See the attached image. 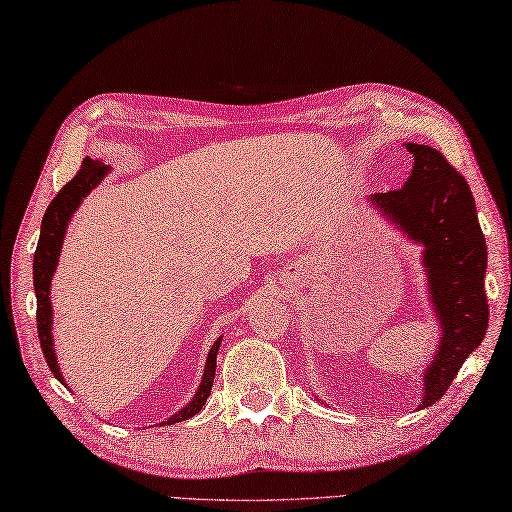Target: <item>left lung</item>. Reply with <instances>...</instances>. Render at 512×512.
Segmentation results:
<instances>
[{
	"label": "left lung",
	"mask_w": 512,
	"mask_h": 512,
	"mask_svg": "<svg viewBox=\"0 0 512 512\" xmlns=\"http://www.w3.org/2000/svg\"><path fill=\"white\" fill-rule=\"evenodd\" d=\"M414 167L401 189L374 194L372 202L426 247L430 301L443 334L435 361L423 376L421 408L437 403L488 327L486 238L466 178L428 144H406Z\"/></svg>",
	"instance_id": "1"
}]
</instances>
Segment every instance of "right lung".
<instances>
[{
  "instance_id": "add662e5",
  "label": "right lung",
  "mask_w": 512,
  "mask_h": 512,
  "mask_svg": "<svg viewBox=\"0 0 512 512\" xmlns=\"http://www.w3.org/2000/svg\"><path fill=\"white\" fill-rule=\"evenodd\" d=\"M104 173H106V167L100 160L84 158L80 171L75 173L73 180L66 182V185L60 189V194L51 200V205H48L46 214L42 218L40 240H37V249H35V258H33V285H35V296H37V334H40L42 352H44L48 368H51L55 379L62 383H64V379L60 374V368H57V359H55V350H53V334H51L53 307H51V296H48V289H51V278L55 272L57 258H60V252H62L64 231H66V225H69L71 214L77 209V205H80L82 198L104 178ZM218 347H220V339L211 345L209 356H207V365H205V374H202V383H200L194 401H191L189 406L182 408L178 414H173L169 421H165L167 426L194 417V414H198L202 410V406L207 403V397H209L211 385H214V376H216Z\"/></svg>"
}]
</instances>
